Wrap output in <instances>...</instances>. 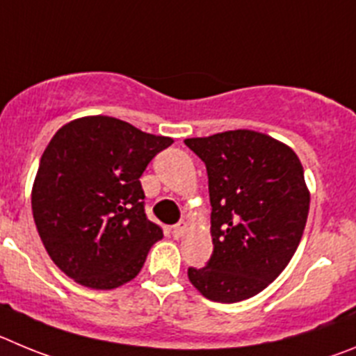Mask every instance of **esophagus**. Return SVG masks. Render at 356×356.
I'll return each mask as SVG.
<instances>
[{
  "label": "esophagus",
  "mask_w": 356,
  "mask_h": 356,
  "mask_svg": "<svg viewBox=\"0 0 356 356\" xmlns=\"http://www.w3.org/2000/svg\"><path fill=\"white\" fill-rule=\"evenodd\" d=\"M186 225L184 223H177V225L172 227V234H174V238H181L182 234H184Z\"/></svg>",
  "instance_id": "esophagus-1"
}]
</instances>
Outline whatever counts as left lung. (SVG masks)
<instances>
[{
    "label": "left lung",
    "mask_w": 356,
    "mask_h": 356,
    "mask_svg": "<svg viewBox=\"0 0 356 356\" xmlns=\"http://www.w3.org/2000/svg\"><path fill=\"white\" fill-rule=\"evenodd\" d=\"M184 143L209 179L213 255L188 268L207 300L236 303L270 286L296 252L309 216L303 166L291 147L236 129Z\"/></svg>",
    "instance_id": "obj_1"
}]
</instances>
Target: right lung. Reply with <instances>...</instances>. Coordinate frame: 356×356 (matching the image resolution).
<instances>
[{
	"label": "right lung",
	"mask_w": 356,
	"mask_h": 356,
	"mask_svg": "<svg viewBox=\"0 0 356 356\" xmlns=\"http://www.w3.org/2000/svg\"><path fill=\"white\" fill-rule=\"evenodd\" d=\"M172 143L102 115L56 131L40 158L31 209L47 254L67 277L115 289L140 273L163 238L145 214L140 177Z\"/></svg>",
	"instance_id": "right-lung-1"
}]
</instances>
